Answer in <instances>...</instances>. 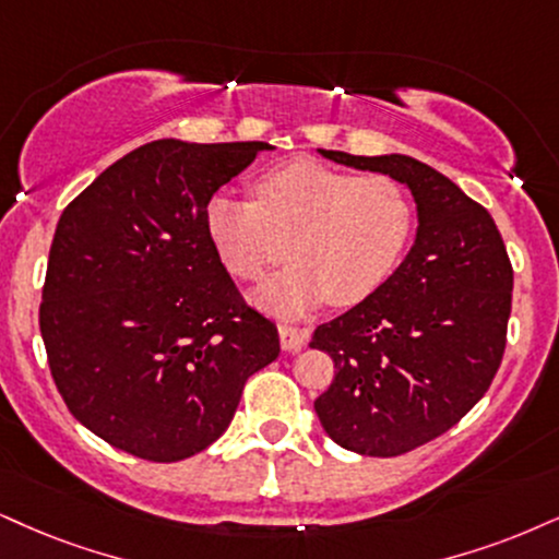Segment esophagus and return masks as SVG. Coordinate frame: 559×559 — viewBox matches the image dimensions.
Wrapping results in <instances>:
<instances>
[{"mask_svg": "<svg viewBox=\"0 0 559 559\" xmlns=\"http://www.w3.org/2000/svg\"><path fill=\"white\" fill-rule=\"evenodd\" d=\"M308 332L306 329H295V326H280V344L285 353H298V349L306 344Z\"/></svg>", "mask_w": 559, "mask_h": 559, "instance_id": "34e87169", "label": "esophagus"}]
</instances>
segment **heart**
Here are the masks:
<instances>
[{
    "label": "heart",
    "mask_w": 559,
    "mask_h": 559,
    "mask_svg": "<svg viewBox=\"0 0 559 559\" xmlns=\"http://www.w3.org/2000/svg\"><path fill=\"white\" fill-rule=\"evenodd\" d=\"M253 197H212L206 238L243 282L266 277L290 243L295 264L257 293L261 308L287 319L326 298L340 308L368 300L402 264L415 233V202L396 178L357 176L311 157L264 170Z\"/></svg>",
    "instance_id": "b5f03b06"
}]
</instances>
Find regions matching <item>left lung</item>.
<instances>
[{"mask_svg": "<svg viewBox=\"0 0 559 559\" xmlns=\"http://www.w3.org/2000/svg\"><path fill=\"white\" fill-rule=\"evenodd\" d=\"M319 153L396 178L417 204L415 246L389 282L311 340L336 368L313 402L326 436L362 456H399L451 430L490 389L506 353L513 266L490 212L430 165Z\"/></svg>", "mask_w": 559, "mask_h": 559, "instance_id": "8db88e82", "label": "left lung"}]
</instances>
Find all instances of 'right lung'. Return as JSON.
Returning <instances> with one entry per match:
<instances>
[{
	"label": "right lung",
	"instance_id": "add662e5",
	"mask_svg": "<svg viewBox=\"0 0 559 559\" xmlns=\"http://www.w3.org/2000/svg\"><path fill=\"white\" fill-rule=\"evenodd\" d=\"M266 142L157 140L61 212L40 336L61 399L90 432L170 464L236 415L248 376L280 355L206 238V204Z\"/></svg>",
	"mask_w": 559,
	"mask_h": 559
}]
</instances>
